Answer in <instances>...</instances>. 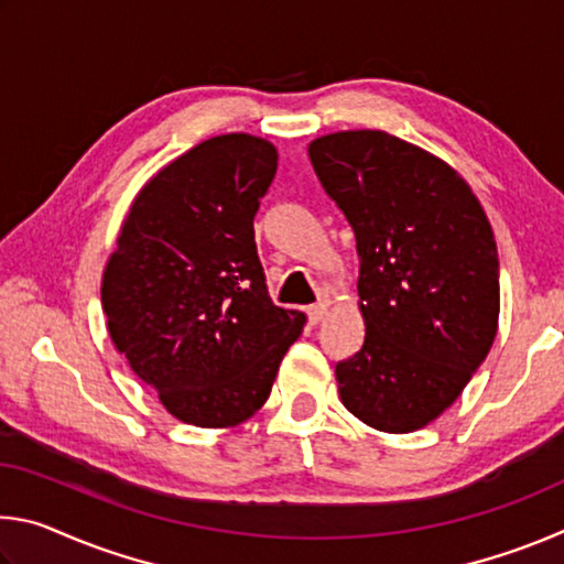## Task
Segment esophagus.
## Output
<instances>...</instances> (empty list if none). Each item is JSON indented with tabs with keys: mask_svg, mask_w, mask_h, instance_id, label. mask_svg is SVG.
<instances>
[{
	"mask_svg": "<svg viewBox=\"0 0 564 564\" xmlns=\"http://www.w3.org/2000/svg\"><path fill=\"white\" fill-rule=\"evenodd\" d=\"M326 303H316V305H311L308 308V321H311V326H316V323H321L323 321V316H326Z\"/></svg>",
	"mask_w": 564,
	"mask_h": 564,
	"instance_id": "34e87169",
	"label": "esophagus"
}]
</instances>
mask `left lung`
Returning a JSON list of instances; mask_svg holds the SVG:
<instances>
[{
  "label": "left lung",
  "instance_id": "1",
  "mask_svg": "<svg viewBox=\"0 0 564 564\" xmlns=\"http://www.w3.org/2000/svg\"><path fill=\"white\" fill-rule=\"evenodd\" d=\"M356 234L362 348L340 360V400L383 433H413L453 405L498 333L500 261L470 186L386 131H338L308 147Z\"/></svg>",
  "mask_w": 564,
  "mask_h": 564
}]
</instances>
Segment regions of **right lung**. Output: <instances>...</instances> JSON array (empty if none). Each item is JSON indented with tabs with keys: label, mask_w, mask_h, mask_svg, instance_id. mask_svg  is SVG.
Wrapping results in <instances>:
<instances>
[{
	"label": "right lung",
	"mask_w": 564,
	"mask_h": 564,
	"mask_svg": "<svg viewBox=\"0 0 564 564\" xmlns=\"http://www.w3.org/2000/svg\"><path fill=\"white\" fill-rule=\"evenodd\" d=\"M279 154L224 133L139 191L101 281L109 336L171 415L231 427L271 395L305 316L271 301L253 218Z\"/></svg>",
	"instance_id": "right-lung-1"
}]
</instances>
